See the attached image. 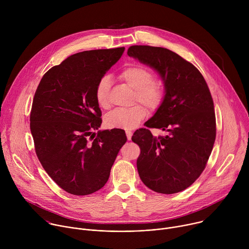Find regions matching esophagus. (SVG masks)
<instances>
[{
    "instance_id": "obj_1",
    "label": "esophagus",
    "mask_w": 249,
    "mask_h": 249,
    "mask_svg": "<svg viewBox=\"0 0 249 249\" xmlns=\"http://www.w3.org/2000/svg\"><path fill=\"white\" fill-rule=\"evenodd\" d=\"M132 135H133V133H132V131H126V136H127V139L130 141L131 140V138H132Z\"/></svg>"
}]
</instances>
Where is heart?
<instances>
[{
	"label": "heart",
	"mask_w": 249,
	"mask_h": 249,
	"mask_svg": "<svg viewBox=\"0 0 249 249\" xmlns=\"http://www.w3.org/2000/svg\"><path fill=\"white\" fill-rule=\"evenodd\" d=\"M120 79L135 89L133 102H141L152 111L157 110L164 98V88L161 83L154 80L150 70L140 65H132L121 71ZM111 82L108 76H102L96 83L94 97L98 106L107 109L110 106L109 92ZM142 104H135L130 108H118L109 112L104 123L110 129L130 130L136 128L146 116V108Z\"/></svg>",
	"instance_id": "heart-1"
}]
</instances>
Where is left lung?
I'll list each match as a JSON object with an SVG mask.
<instances>
[{"label": "left lung", "instance_id": "obj_1", "mask_svg": "<svg viewBox=\"0 0 249 249\" xmlns=\"http://www.w3.org/2000/svg\"><path fill=\"white\" fill-rule=\"evenodd\" d=\"M127 54L154 68L165 94L155 115L137 130L132 141L141 150V180L162 194L185 190L206 167L216 140V115L208 85L200 71L178 54L149 45L130 46ZM149 127L166 130L154 137Z\"/></svg>", "mask_w": 249, "mask_h": 249}]
</instances>
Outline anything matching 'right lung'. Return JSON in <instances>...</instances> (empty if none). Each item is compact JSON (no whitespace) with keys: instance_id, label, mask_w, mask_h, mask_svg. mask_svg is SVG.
<instances>
[{"instance_id":"right-lung-1","label":"right lung","mask_w":249,"mask_h":249,"mask_svg":"<svg viewBox=\"0 0 249 249\" xmlns=\"http://www.w3.org/2000/svg\"><path fill=\"white\" fill-rule=\"evenodd\" d=\"M124 50L70 56L47 71L35 91L29 119L35 153L48 175L70 194L84 196L102 188L127 141L122 129L92 132L102 122L96 83Z\"/></svg>"}]
</instances>
